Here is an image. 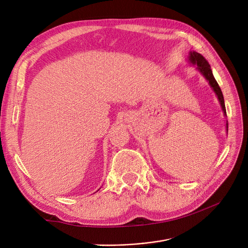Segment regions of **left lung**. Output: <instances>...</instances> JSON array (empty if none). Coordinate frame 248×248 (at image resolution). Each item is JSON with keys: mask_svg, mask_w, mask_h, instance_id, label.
I'll use <instances>...</instances> for the list:
<instances>
[{"mask_svg": "<svg viewBox=\"0 0 248 248\" xmlns=\"http://www.w3.org/2000/svg\"><path fill=\"white\" fill-rule=\"evenodd\" d=\"M189 60L192 64L197 65L199 71L204 75L206 79L209 81L210 86L215 91V93H216V95L219 99L221 107H222V109H223L224 113L226 114V108H225V103H224V97H223V94H222V91H221V88L219 87L217 81L215 80V78H214L213 73H212V70L210 68V64L208 63V61L205 59V57H203L200 53H197V52H190ZM226 128H227V132H228V123H226Z\"/></svg>", "mask_w": 248, "mask_h": 248, "instance_id": "left-lung-1", "label": "left lung"}]
</instances>
